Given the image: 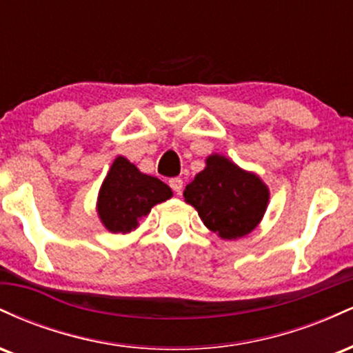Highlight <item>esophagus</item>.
Masks as SVG:
<instances>
[{
    "mask_svg": "<svg viewBox=\"0 0 353 353\" xmlns=\"http://www.w3.org/2000/svg\"><path fill=\"white\" fill-rule=\"evenodd\" d=\"M169 185H171V189L176 194H181L182 189H184V182H182L181 177H172V179H169Z\"/></svg>",
    "mask_w": 353,
    "mask_h": 353,
    "instance_id": "1",
    "label": "esophagus"
}]
</instances>
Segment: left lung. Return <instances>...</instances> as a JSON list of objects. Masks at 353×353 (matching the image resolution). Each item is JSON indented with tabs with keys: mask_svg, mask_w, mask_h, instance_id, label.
I'll use <instances>...</instances> for the list:
<instances>
[{
	"mask_svg": "<svg viewBox=\"0 0 353 353\" xmlns=\"http://www.w3.org/2000/svg\"><path fill=\"white\" fill-rule=\"evenodd\" d=\"M184 199L196 208L205 228L222 239H237L261 222L269 190L255 174L214 154L209 156L208 168L185 185Z\"/></svg>",
	"mask_w": 353,
	"mask_h": 353,
	"instance_id": "8db88e82",
	"label": "left lung"
}]
</instances>
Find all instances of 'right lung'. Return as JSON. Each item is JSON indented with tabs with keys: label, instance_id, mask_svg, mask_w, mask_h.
Wrapping results in <instances>:
<instances>
[{
	"label": "right lung",
	"instance_id": "obj_1",
	"mask_svg": "<svg viewBox=\"0 0 353 353\" xmlns=\"http://www.w3.org/2000/svg\"><path fill=\"white\" fill-rule=\"evenodd\" d=\"M172 190L157 177L139 172L134 164L117 157L99 192V217L111 232H129L152 205L168 201Z\"/></svg>",
	"mask_w": 353,
	"mask_h": 353
}]
</instances>
